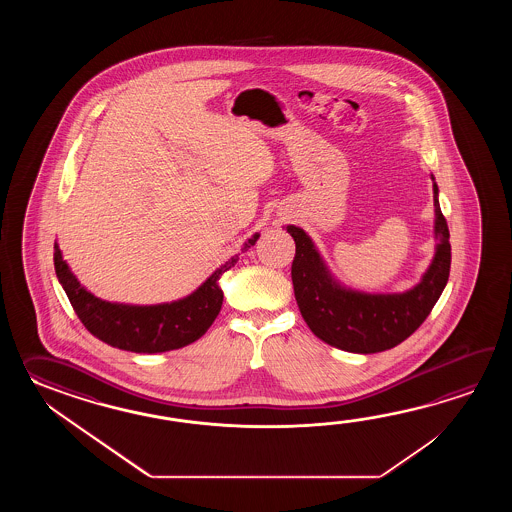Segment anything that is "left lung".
<instances>
[{
    "label": "left lung",
    "instance_id": "left-lung-1",
    "mask_svg": "<svg viewBox=\"0 0 512 512\" xmlns=\"http://www.w3.org/2000/svg\"><path fill=\"white\" fill-rule=\"evenodd\" d=\"M437 192L434 183V260L423 280L406 293H359L342 287L331 278L304 230L294 225L287 227L296 243L291 267L294 298L305 324L316 337L333 348L368 355L395 348L425 322L445 289L452 260L450 232Z\"/></svg>",
    "mask_w": 512,
    "mask_h": 512
}]
</instances>
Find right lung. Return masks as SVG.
Wrapping results in <instances>:
<instances>
[{"label": "right lung", "mask_w": 512, "mask_h": 512, "mask_svg": "<svg viewBox=\"0 0 512 512\" xmlns=\"http://www.w3.org/2000/svg\"><path fill=\"white\" fill-rule=\"evenodd\" d=\"M260 234L243 245L251 249ZM240 260L238 254L221 265L196 293L172 304H111L89 293L67 267L55 243V271L69 302L87 331L113 348L133 353H163L185 348L207 333L223 304L219 278Z\"/></svg>", "instance_id": "1"}]
</instances>
